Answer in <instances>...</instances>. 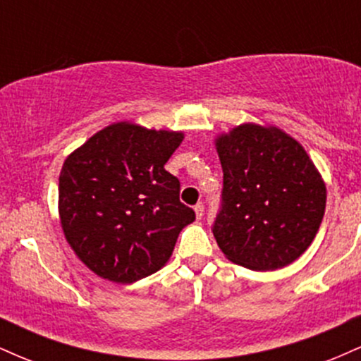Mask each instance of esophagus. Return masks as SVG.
Here are the masks:
<instances>
[{
	"label": "esophagus",
	"instance_id": "34e87169",
	"mask_svg": "<svg viewBox=\"0 0 361 361\" xmlns=\"http://www.w3.org/2000/svg\"><path fill=\"white\" fill-rule=\"evenodd\" d=\"M204 212H205L204 204H197V205H195V214H197V219L204 217Z\"/></svg>",
	"mask_w": 361,
	"mask_h": 361
}]
</instances>
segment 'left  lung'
<instances>
[{
	"mask_svg": "<svg viewBox=\"0 0 361 361\" xmlns=\"http://www.w3.org/2000/svg\"><path fill=\"white\" fill-rule=\"evenodd\" d=\"M224 183L212 233L233 263L279 270L316 238L326 186L304 147L275 127L252 123L217 139Z\"/></svg>",
	"mask_w": 361,
	"mask_h": 361,
	"instance_id": "left-lung-1",
	"label": "left lung"
}]
</instances>
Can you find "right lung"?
Returning a JSON list of instances; mask_svg holds the SVG:
<instances>
[{
    "mask_svg": "<svg viewBox=\"0 0 361 361\" xmlns=\"http://www.w3.org/2000/svg\"><path fill=\"white\" fill-rule=\"evenodd\" d=\"M183 134L120 122L64 161L59 176L62 231L80 259L117 283L152 275L178 234L195 221L180 202V180L164 169Z\"/></svg>",
    "mask_w": 361,
    "mask_h": 361,
    "instance_id": "obj_1",
    "label": "right lung"
}]
</instances>
